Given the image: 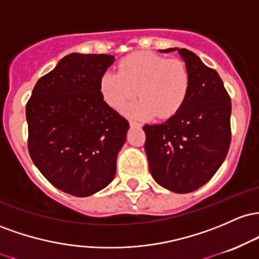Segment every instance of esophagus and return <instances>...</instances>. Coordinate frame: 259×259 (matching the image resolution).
Listing matches in <instances>:
<instances>
[{
    "instance_id": "esophagus-1",
    "label": "esophagus",
    "mask_w": 259,
    "mask_h": 259,
    "mask_svg": "<svg viewBox=\"0 0 259 259\" xmlns=\"http://www.w3.org/2000/svg\"><path fill=\"white\" fill-rule=\"evenodd\" d=\"M130 126H131V127H139V126H141V123H139V122H137V121L131 120V121H130Z\"/></svg>"
}]
</instances>
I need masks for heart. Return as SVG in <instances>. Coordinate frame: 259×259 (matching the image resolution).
Instances as JSON below:
<instances>
[{
    "mask_svg": "<svg viewBox=\"0 0 259 259\" xmlns=\"http://www.w3.org/2000/svg\"><path fill=\"white\" fill-rule=\"evenodd\" d=\"M190 83L184 61L143 51L124 57L118 72L106 71L100 77L99 88L104 100L117 110L137 93L141 99L127 107L130 116L143 118L155 114L167 118L184 105Z\"/></svg>",
    "mask_w": 259,
    "mask_h": 259,
    "instance_id": "b5f03b06",
    "label": "heart"
}]
</instances>
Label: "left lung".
Instances as JSON below:
<instances>
[{
    "label": "left lung",
    "instance_id": "1",
    "mask_svg": "<svg viewBox=\"0 0 259 259\" xmlns=\"http://www.w3.org/2000/svg\"><path fill=\"white\" fill-rule=\"evenodd\" d=\"M177 51L190 72L184 105L167 121L143 127L144 149L156 184L190 193L207 184L225 160L231 142V101L217 71L187 49Z\"/></svg>",
    "mask_w": 259,
    "mask_h": 259
}]
</instances>
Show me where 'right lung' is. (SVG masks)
<instances>
[{"mask_svg":"<svg viewBox=\"0 0 259 259\" xmlns=\"http://www.w3.org/2000/svg\"><path fill=\"white\" fill-rule=\"evenodd\" d=\"M114 62L111 55H67L37 80L25 107L31 160L51 185L72 196H92L115 177L130 124L99 88Z\"/></svg>","mask_w":259,"mask_h":259,"instance_id":"right-lung-1","label":"right lung"}]
</instances>
